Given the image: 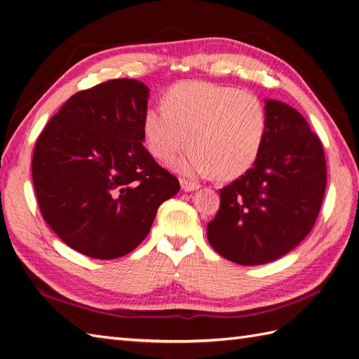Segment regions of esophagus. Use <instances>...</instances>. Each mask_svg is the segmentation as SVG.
<instances>
[{
	"mask_svg": "<svg viewBox=\"0 0 359 359\" xmlns=\"http://www.w3.org/2000/svg\"><path fill=\"white\" fill-rule=\"evenodd\" d=\"M180 184H181V189L184 190V191H194V190H198L199 189V186L196 182H191V181H189V180H184V178H181L180 180Z\"/></svg>",
	"mask_w": 359,
	"mask_h": 359,
	"instance_id": "obj_1",
	"label": "esophagus"
}]
</instances>
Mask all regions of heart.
<instances>
[{
	"label": "heart",
	"mask_w": 359,
	"mask_h": 359,
	"mask_svg": "<svg viewBox=\"0 0 359 359\" xmlns=\"http://www.w3.org/2000/svg\"><path fill=\"white\" fill-rule=\"evenodd\" d=\"M163 107H148L142 130L149 153L186 175L241 177L255 165L268 132V112L256 95L210 82H180L163 95Z\"/></svg>",
	"instance_id": "b5f03b06"
}]
</instances>
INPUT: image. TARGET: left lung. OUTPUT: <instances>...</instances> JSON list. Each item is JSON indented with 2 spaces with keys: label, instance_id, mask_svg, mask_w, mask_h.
<instances>
[{
  "label": "left lung",
  "instance_id": "1",
  "mask_svg": "<svg viewBox=\"0 0 359 359\" xmlns=\"http://www.w3.org/2000/svg\"><path fill=\"white\" fill-rule=\"evenodd\" d=\"M268 132L255 165L220 190L206 226L217 253L240 265L285 256L309 235L327 186L319 137L292 106L266 99Z\"/></svg>",
  "mask_w": 359,
  "mask_h": 359
}]
</instances>
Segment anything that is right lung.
I'll return each instance as SVG.
<instances>
[{
    "label": "right lung",
    "mask_w": 359,
    "mask_h": 359,
    "mask_svg": "<svg viewBox=\"0 0 359 359\" xmlns=\"http://www.w3.org/2000/svg\"><path fill=\"white\" fill-rule=\"evenodd\" d=\"M148 99L144 82L107 81L70 97L37 139L32 184L43 219L88 257L132 252L180 191L142 144Z\"/></svg>",
    "instance_id": "add662e5"
}]
</instances>
